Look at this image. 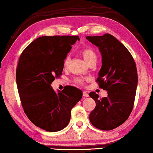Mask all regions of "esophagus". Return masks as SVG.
Segmentation results:
<instances>
[{
  "mask_svg": "<svg viewBox=\"0 0 153 153\" xmlns=\"http://www.w3.org/2000/svg\"><path fill=\"white\" fill-rule=\"evenodd\" d=\"M83 97H88V96H89V94H88V93L86 92V91H84V92H83Z\"/></svg>",
  "mask_w": 153,
  "mask_h": 153,
  "instance_id": "1",
  "label": "esophagus"
}]
</instances>
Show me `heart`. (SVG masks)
<instances>
[{
	"instance_id": "b5f03b06",
	"label": "heart",
	"mask_w": 153,
	"mask_h": 153,
	"mask_svg": "<svg viewBox=\"0 0 153 153\" xmlns=\"http://www.w3.org/2000/svg\"><path fill=\"white\" fill-rule=\"evenodd\" d=\"M81 54L83 56L84 60H85L88 63L90 61L92 60H97V55L96 53L94 52V51L93 50L92 48H84L81 50ZM70 61V56H67L65 57V59H64L63 61V65L64 67H67L68 63ZM76 82L78 83H83V79L81 78H78L76 79Z\"/></svg>"
}]
</instances>
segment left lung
Returning a JSON list of instances; mask_svg holds the SVG:
<instances>
[{"label": "left lung", "mask_w": 153, "mask_h": 153, "mask_svg": "<svg viewBox=\"0 0 153 153\" xmlns=\"http://www.w3.org/2000/svg\"><path fill=\"white\" fill-rule=\"evenodd\" d=\"M86 39L101 52L102 65L97 81L99 88L108 91V97L101 99L94 92L89 94L96 103L90 121L98 129L113 130L127 120L133 108L138 83L135 62L127 48L111 34Z\"/></svg>", "instance_id": "8db88e82"}]
</instances>
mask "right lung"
I'll return each instance as SVG.
<instances>
[{"instance_id": "1", "label": "right lung", "mask_w": 153, "mask_h": 153, "mask_svg": "<svg viewBox=\"0 0 153 153\" xmlns=\"http://www.w3.org/2000/svg\"><path fill=\"white\" fill-rule=\"evenodd\" d=\"M78 36L39 37L20 56L16 84L24 112L35 126L59 131L70 122L71 110L82 98L78 88L68 86L58 92L51 84L62 74L63 61Z\"/></svg>"}]
</instances>
